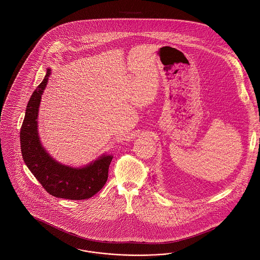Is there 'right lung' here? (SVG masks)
I'll return each instance as SVG.
<instances>
[{"instance_id": "1", "label": "right lung", "mask_w": 260, "mask_h": 260, "mask_svg": "<svg viewBox=\"0 0 260 260\" xmlns=\"http://www.w3.org/2000/svg\"><path fill=\"white\" fill-rule=\"evenodd\" d=\"M47 71L26 106L20 132L23 159L49 194L71 200L88 199L102 189L108 180L112 155L103 154L86 167L72 168L55 161L43 148L38 135V112L42 94L51 73L50 69Z\"/></svg>"}]
</instances>
